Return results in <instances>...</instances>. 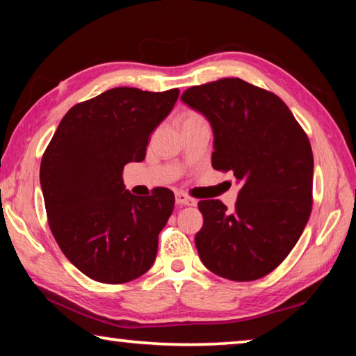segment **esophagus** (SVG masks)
Listing matches in <instances>:
<instances>
[{"mask_svg":"<svg viewBox=\"0 0 356 356\" xmlns=\"http://www.w3.org/2000/svg\"><path fill=\"white\" fill-rule=\"evenodd\" d=\"M176 204L177 206H195L196 200H193L185 193H176Z\"/></svg>","mask_w":356,"mask_h":356,"instance_id":"34e87169","label":"esophagus"}]
</instances>
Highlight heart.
<instances>
[{
	"label": "heart",
	"mask_w": 356,
	"mask_h": 356,
	"mask_svg": "<svg viewBox=\"0 0 356 356\" xmlns=\"http://www.w3.org/2000/svg\"><path fill=\"white\" fill-rule=\"evenodd\" d=\"M195 119H201L200 114H197V113H193V111L186 113V116H185V122H188V120H195Z\"/></svg>",
	"instance_id": "b5f03b06"
}]
</instances>
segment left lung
Wrapping results in <instances>:
<instances>
[{
    "label": "left lung",
    "mask_w": 356,
    "mask_h": 356,
    "mask_svg": "<svg viewBox=\"0 0 356 356\" xmlns=\"http://www.w3.org/2000/svg\"><path fill=\"white\" fill-rule=\"evenodd\" d=\"M182 100L213 129L212 166L240 184L236 210L200 201L195 242L202 264L221 278L254 281L284 261L312 209L314 159L305 130L278 95L240 78L191 86Z\"/></svg>",
    "instance_id": "1"
}]
</instances>
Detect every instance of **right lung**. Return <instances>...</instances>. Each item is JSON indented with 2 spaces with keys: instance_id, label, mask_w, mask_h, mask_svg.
I'll return each instance as SVG.
<instances>
[{
  "instance_id": "right-lung-1",
  "label": "right lung",
  "mask_w": 356,
  "mask_h": 356,
  "mask_svg": "<svg viewBox=\"0 0 356 356\" xmlns=\"http://www.w3.org/2000/svg\"><path fill=\"white\" fill-rule=\"evenodd\" d=\"M177 97V88L110 89L72 106L45 149L40 186L48 225L64 256L94 281L122 284L152 267L174 193L131 195L122 171L144 160L150 134Z\"/></svg>"
}]
</instances>
